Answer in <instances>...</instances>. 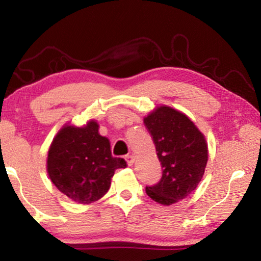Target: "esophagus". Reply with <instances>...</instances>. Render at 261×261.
Instances as JSON below:
<instances>
[{
	"instance_id": "esophagus-1",
	"label": "esophagus",
	"mask_w": 261,
	"mask_h": 261,
	"mask_svg": "<svg viewBox=\"0 0 261 261\" xmlns=\"http://www.w3.org/2000/svg\"><path fill=\"white\" fill-rule=\"evenodd\" d=\"M125 160L127 162V166H132V165H134V162H135V156L134 155H126Z\"/></svg>"
}]
</instances>
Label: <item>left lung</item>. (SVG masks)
<instances>
[{"label": "left lung", "instance_id": "obj_1", "mask_svg": "<svg viewBox=\"0 0 261 261\" xmlns=\"http://www.w3.org/2000/svg\"><path fill=\"white\" fill-rule=\"evenodd\" d=\"M155 145L162 177L146 187L149 198L161 205H171L188 197L205 173L208 149L204 135L183 113L166 106L144 118Z\"/></svg>", "mask_w": 261, "mask_h": 261}]
</instances>
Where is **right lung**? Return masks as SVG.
<instances>
[{"label": "right lung", "instance_id": "obj_1", "mask_svg": "<svg viewBox=\"0 0 261 261\" xmlns=\"http://www.w3.org/2000/svg\"><path fill=\"white\" fill-rule=\"evenodd\" d=\"M122 158H114L109 140L99 135V124L64 125L53 140L47 159L49 178L62 193L78 204H91L110 188L117 168H125Z\"/></svg>", "mask_w": 261, "mask_h": 261}]
</instances>
